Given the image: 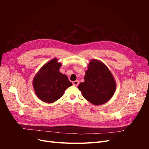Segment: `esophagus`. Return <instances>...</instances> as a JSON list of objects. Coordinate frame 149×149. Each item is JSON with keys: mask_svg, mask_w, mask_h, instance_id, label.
Returning a JSON list of instances; mask_svg holds the SVG:
<instances>
[{"mask_svg": "<svg viewBox=\"0 0 149 149\" xmlns=\"http://www.w3.org/2000/svg\"><path fill=\"white\" fill-rule=\"evenodd\" d=\"M73 84L74 86H78L79 84V81L78 80H76V81H74L73 82Z\"/></svg>", "mask_w": 149, "mask_h": 149, "instance_id": "1", "label": "esophagus"}]
</instances>
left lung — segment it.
Segmentation results:
<instances>
[{
	"instance_id": "left-lung-1",
	"label": "left lung",
	"mask_w": 149,
	"mask_h": 149,
	"mask_svg": "<svg viewBox=\"0 0 149 149\" xmlns=\"http://www.w3.org/2000/svg\"><path fill=\"white\" fill-rule=\"evenodd\" d=\"M84 81L78 86L83 96L94 105L109 101L116 90V82L107 66L101 61L92 59L85 71Z\"/></svg>"
}]
</instances>
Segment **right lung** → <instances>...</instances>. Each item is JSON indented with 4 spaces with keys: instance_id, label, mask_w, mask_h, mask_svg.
I'll list each match as a JSON object with an SVG mask.
<instances>
[{
    "instance_id": "add662e5",
    "label": "right lung",
    "mask_w": 149,
    "mask_h": 149,
    "mask_svg": "<svg viewBox=\"0 0 149 149\" xmlns=\"http://www.w3.org/2000/svg\"><path fill=\"white\" fill-rule=\"evenodd\" d=\"M62 64L54 58L46 63L34 76L33 87L36 95L43 102L52 103L63 96L72 85L66 74L60 73Z\"/></svg>"
}]
</instances>
